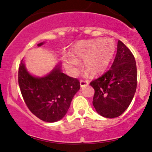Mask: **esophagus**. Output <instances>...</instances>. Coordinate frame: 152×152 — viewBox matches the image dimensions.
Returning <instances> with one entry per match:
<instances>
[{"mask_svg": "<svg viewBox=\"0 0 152 152\" xmlns=\"http://www.w3.org/2000/svg\"><path fill=\"white\" fill-rule=\"evenodd\" d=\"M88 84H89V81L86 80H80V86L81 87H84V86H86V85H88Z\"/></svg>", "mask_w": 152, "mask_h": 152, "instance_id": "34e87169", "label": "esophagus"}]
</instances>
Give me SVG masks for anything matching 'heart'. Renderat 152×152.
<instances>
[{
    "mask_svg": "<svg viewBox=\"0 0 152 152\" xmlns=\"http://www.w3.org/2000/svg\"><path fill=\"white\" fill-rule=\"evenodd\" d=\"M117 46L111 39L99 38L78 42L70 50V55L63 58L65 68L70 74L76 75L79 72V62L82 67L91 76L100 74L108 67L115 55Z\"/></svg>",
    "mask_w": 152,
    "mask_h": 152,
    "instance_id": "1",
    "label": "heart"
}]
</instances>
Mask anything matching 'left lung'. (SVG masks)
Segmentation results:
<instances>
[{
	"instance_id": "obj_1",
	"label": "left lung",
	"mask_w": 152,
	"mask_h": 152,
	"mask_svg": "<svg viewBox=\"0 0 152 152\" xmlns=\"http://www.w3.org/2000/svg\"><path fill=\"white\" fill-rule=\"evenodd\" d=\"M137 77L133 54L121 41H118L117 54L110 68L90 83L95 91L93 104L97 113L106 118L121 115L133 99Z\"/></svg>"
}]
</instances>
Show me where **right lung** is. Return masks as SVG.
<instances>
[{"mask_svg":"<svg viewBox=\"0 0 152 152\" xmlns=\"http://www.w3.org/2000/svg\"><path fill=\"white\" fill-rule=\"evenodd\" d=\"M39 44L38 47L45 45ZM18 84L28 108L38 118L48 123L61 120L66 115L80 83L62 72L58 63L48 74L35 76L26 69L24 60L18 69Z\"/></svg>","mask_w":152,"mask_h":152,"instance_id":"1","label":"right lung"}]
</instances>
